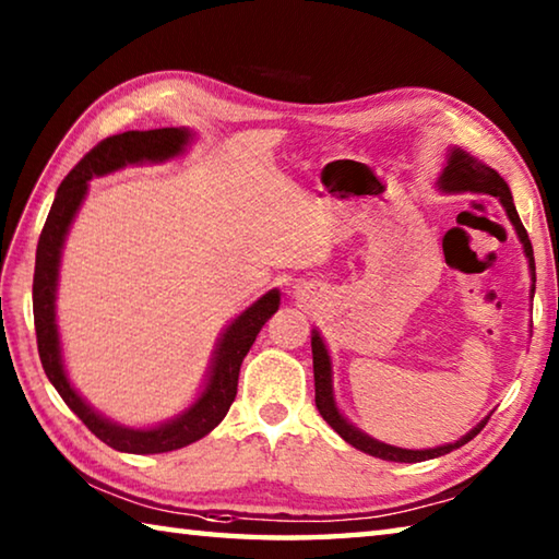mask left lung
<instances>
[{"mask_svg": "<svg viewBox=\"0 0 559 559\" xmlns=\"http://www.w3.org/2000/svg\"><path fill=\"white\" fill-rule=\"evenodd\" d=\"M439 189L443 192H473V194H490L498 197L500 204L506 206V214L510 224L515 226L518 239L523 241L525 257H527V266L530 273H533V283H535V257H533V243L527 239V231L520 216L515 212L513 204V194H510V187L506 185V179L500 177L496 169H490L488 165L480 163V159L471 157L468 153H463L459 147H451L447 167L439 177ZM535 293V286H533ZM310 347H313V374H316V406L323 419L333 427L340 437H343L349 447H355L359 451L370 453V456L384 459V461H402V463H416V461H427V459H437L449 453L453 449L463 447L468 443L476 433L486 427V421H480L478 427H473L466 437H461L456 443H447V447H437V449H424V451H412V449H400V447H390V443H382L367 433L359 431L357 427H353L343 414L337 412L335 396H333V370H330V355L328 347L323 343V337L318 335V330H313V337H310Z\"/></svg>", "mask_w": 559, "mask_h": 559, "instance_id": "8db88e82", "label": "left lung"}]
</instances>
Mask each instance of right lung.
<instances>
[{"instance_id": "obj_1", "label": "right lung", "mask_w": 559, "mask_h": 559, "mask_svg": "<svg viewBox=\"0 0 559 559\" xmlns=\"http://www.w3.org/2000/svg\"><path fill=\"white\" fill-rule=\"evenodd\" d=\"M189 140H192V132L187 128L128 130L100 140L91 153L83 155L81 163L66 175L61 187L56 189V200L49 216H46L39 246H36L34 328L44 372L56 386V392L61 394V400L71 406V412L103 443L126 453H165L189 447V443L206 437L229 412L236 396V384H239L243 357L251 349L259 330L276 313L281 302V293L273 288L253 302L251 308H246L239 318H234V323L224 330L219 345L214 349L210 380H206L200 400L175 419L159 424V427L130 429L106 419L86 404V400L73 390L69 377H66L59 328H56V286H59V263L66 234H69L73 216L88 192V182L93 177L116 173L126 165L163 163V159L182 155Z\"/></svg>"}]
</instances>
